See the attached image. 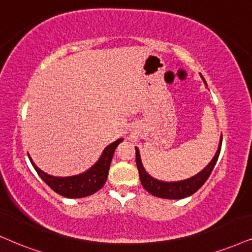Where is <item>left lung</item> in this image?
I'll use <instances>...</instances> for the list:
<instances>
[{
  "instance_id": "left-lung-1",
  "label": "left lung",
  "mask_w": 252,
  "mask_h": 252,
  "mask_svg": "<svg viewBox=\"0 0 252 252\" xmlns=\"http://www.w3.org/2000/svg\"><path fill=\"white\" fill-rule=\"evenodd\" d=\"M203 82L206 84L205 79H203ZM221 145H222V136H221V139H220L218 151H216L214 158L212 159L211 163L207 165L201 172H199V173L195 174L194 177L189 178V179L186 180L173 181V183H166V181L157 180L150 176L148 172L145 171L144 166H143L141 161V156H139V151L138 149L136 148V164H137V168H138L139 178H141V183L143 185V187H144L149 193H151L152 195L157 197H163V199L176 200V199H184V197L192 195V194L195 193L196 190L206 183L207 179H208L209 176H211L213 168H214L216 161H218L219 159L220 151H221Z\"/></svg>"
}]
</instances>
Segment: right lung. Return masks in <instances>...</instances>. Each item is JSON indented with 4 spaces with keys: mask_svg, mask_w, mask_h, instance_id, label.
Wrapping results in <instances>:
<instances>
[{
    "mask_svg": "<svg viewBox=\"0 0 252 252\" xmlns=\"http://www.w3.org/2000/svg\"><path fill=\"white\" fill-rule=\"evenodd\" d=\"M123 139L120 138L116 142L111 143L103 150L102 155L98 160L92 166L89 170H87L84 173L78 174V176L72 177H53L50 174L45 173L41 171L36 164L33 163L32 158L29 156L31 164L39 174V177L43 179L49 186L55 190L56 193L60 194V195L71 197V199H78V197H85L88 195H92L98 189L103 187L106 184L108 172H109L111 159H113L114 152L120 142Z\"/></svg>",
    "mask_w": 252,
    "mask_h": 252,
    "instance_id": "right-lung-1",
    "label": "right lung"
}]
</instances>
